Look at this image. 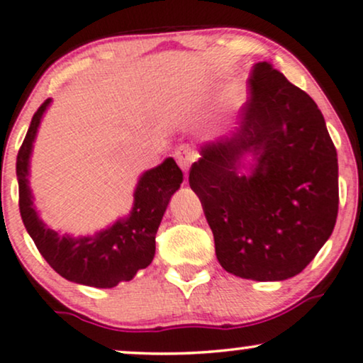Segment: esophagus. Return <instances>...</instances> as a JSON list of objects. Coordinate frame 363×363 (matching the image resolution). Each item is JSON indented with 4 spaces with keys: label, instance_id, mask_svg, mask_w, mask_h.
<instances>
[{
    "label": "esophagus",
    "instance_id": "34e87169",
    "mask_svg": "<svg viewBox=\"0 0 363 363\" xmlns=\"http://www.w3.org/2000/svg\"><path fill=\"white\" fill-rule=\"evenodd\" d=\"M196 158H199V155H196V151L191 150L189 145H182L174 150V160H177V163L180 164V168L185 172V174L189 172L190 164L194 163Z\"/></svg>",
    "mask_w": 363,
    "mask_h": 363
}]
</instances>
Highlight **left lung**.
Returning a JSON list of instances; mask_svg holds the SVG:
<instances>
[{"label":"left lung","mask_w":363,"mask_h":363,"mask_svg":"<svg viewBox=\"0 0 363 363\" xmlns=\"http://www.w3.org/2000/svg\"><path fill=\"white\" fill-rule=\"evenodd\" d=\"M245 150L257 160L250 177L238 174ZM200 155L189 182L223 269L252 281L299 274L338 216L337 150L316 102L269 62H259L239 128L200 146Z\"/></svg>","instance_id":"obj_1"}]
</instances>
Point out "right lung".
<instances>
[{
    "instance_id": "add662e5",
    "label": "right lung",
    "mask_w": 363,
    "mask_h": 363,
    "mask_svg": "<svg viewBox=\"0 0 363 363\" xmlns=\"http://www.w3.org/2000/svg\"><path fill=\"white\" fill-rule=\"evenodd\" d=\"M50 104L47 99L33 114L23 145L16 158L20 213L26 230L45 261L58 274L74 283L92 288H114L126 283L145 269L155 257V237L172 195L180 189L183 173L173 158L146 172L134 191V207L126 220L94 237L72 239L58 235L45 227L33 208L28 189V160L43 111Z\"/></svg>"
}]
</instances>
